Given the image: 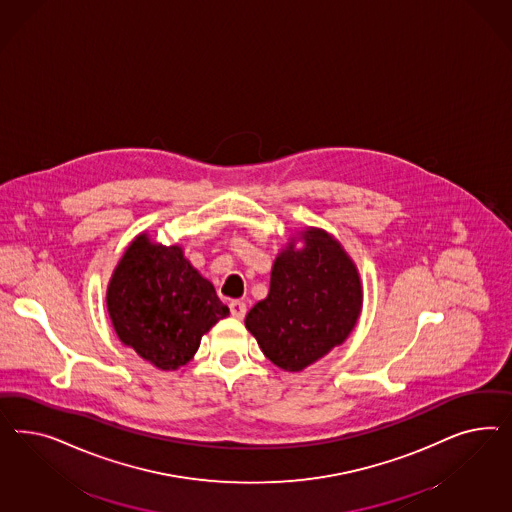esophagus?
<instances>
[{
	"mask_svg": "<svg viewBox=\"0 0 512 512\" xmlns=\"http://www.w3.org/2000/svg\"><path fill=\"white\" fill-rule=\"evenodd\" d=\"M229 308H231V315L236 317V319H244V315H246V304L242 302V300H233L231 304H229Z\"/></svg>",
	"mask_w": 512,
	"mask_h": 512,
	"instance_id": "1",
	"label": "esophagus"
}]
</instances>
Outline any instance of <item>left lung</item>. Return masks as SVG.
Returning a JSON list of instances; mask_svg holds the SVG:
<instances>
[{
	"instance_id": "8db88e82",
	"label": "left lung",
	"mask_w": 512,
	"mask_h": 512,
	"mask_svg": "<svg viewBox=\"0 0 512 512\" xmlns=\"http://www.w3.org/2000/svg\"><path fill=\"white\" fill-rule=\"evenodd\" d=\"M281 249L268 296L246 315L264 357L285 372H300L351 334L362 310L357 266L330 234L308 227Z\"/></svg>"
}]
</instances>
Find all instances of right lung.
I'll return each instance as SVG.
<instances>
[{
    "instance_id": "right-lung-1",
    "label": "right lung",
    "mask_w": 512,
    "mask_h": 512,
    "mask_svg": "<svg viewBox=\"0 0 512 512\" xmlns=\"http://www.w3.org/2000/svg\"><path fill=\"white\" fill-rule=\"evenodd\" d=\"M107 310L120 341L159 370L187 364L202 336L229 315L182 248L155 244L148 234H139L114 268Z\"/></svg>"
}]
</instances>
